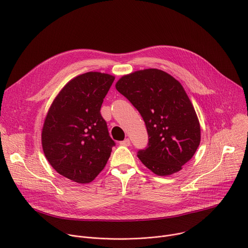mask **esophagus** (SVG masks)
Here are the masks:
<instances>
[{"label":"esophagus","instance_id":"34e87169","mask_svg":"<svg viewBox=\"0 0 248 248\" xmlns=\"http://www.w3.org/2000/svg\"><path fill=\"white\" fill-rule=\"evenodd\" d=\"M120 144H121L122 146H129V145H130V140H129L128 138H126V139H124V141H121Z\"/></svg>","mask_w":248,"mask_h":248}]
</instances>
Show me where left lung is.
I'll use <instances>...</instances> for the list:
<instances>
[{"label":"left lung","mask_w":248,"mask_h":248,"mask_svg":"<svg viewBox=\"0 0 248 248\" xmlns=\"http://www.w3.org/2000/svg\"><path fill=\"white\" fill-rule=\"evenodd\" d=\"M116 89L147 127L148 146L138 151V158L159 176L181 170L201 143L200 122L182 85L167 72L144 69L123 76Z\"/></svg>","instance_id":"1"}]
</instances>
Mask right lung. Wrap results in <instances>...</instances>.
Here are the masks:
<instances>
[{"label": "right lung", "instance_id": "obj_1", "mask_svg": "<svg viewBox=\"0 0 248 248\" xmlns=\"http://www.w3.org/2000/svg\"><path fill=\"white\" fill-rule=\"evenodd\" d=\"M115 77L99 72L77 76L51 103L42 129V146L62 176L90 183L103 170L115 142L100 114Z\"/></svg>", "mask_w": 248, "mask_h": 248}]
</instances>
